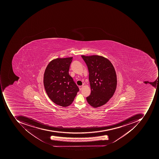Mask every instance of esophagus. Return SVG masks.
<instances>
[{"instance_id": "obj_1", "label": "esophagus", "mask_w": 159, "mask_h": 159, "mask_svg": "<svg viewBox=\"0 0 159 159\" xmlns=\"http://www.w3.org/2000/svg\"><path fill=\"white\" fill-rule=\"evenodd\" d=\"M84 86L83 85H81V86H79V89H80V90L82 89V88H83Z\"/></svg>"}]
</instances>
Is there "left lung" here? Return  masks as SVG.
Masks as SVG:
<instances>
[{
	"label": "left lung",
	"instance_id": "obj_1",
	"mask_svg": "<svg viewBox=\"0 0 159 159\" xmlns=\"http://www.w3.org/2000/svg\"><path fill=\"white\" fill-rule=\"evenodd\" d=\"M81 56L89 73L91 93L86 100L92 107H100L107 103L115 92L117 85L115 69L111 61L103 56Z\"/></svg>",
	"mask_w": 159,
	"mask_h": 159
}]
</instances>
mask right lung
Instances as JSON below:
<instances>
[{
    "label": "right lung",
    "mask_w": 159,
    "mask_h": 159,
    "mask_svg": "<svg viewBox=\"0 0 159 159\" xmlns=\"http://www.w3.org/2000/svg\"><path fill=\"white\" fill-rule=\"evenodd\" d=\"M73 58L52 60L44 74V86L48 97L53 103L62 107L71 105L79 91V88L69 74Z\"/></svg>",
    "instance_id": "add662e5"
}]
</instances>
